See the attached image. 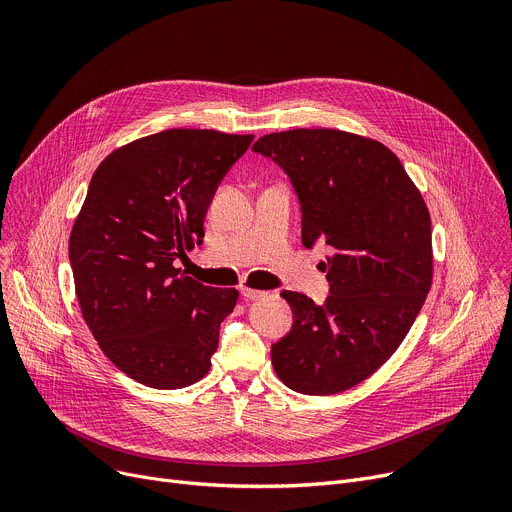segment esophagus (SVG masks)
<instances>
[{
    "label": "esophagus",
    "instance_id": "obj_1",
    "mask_svg": "<svg viewBox=\"0 0 512 512\" xmlns=\"http://www.w3.org/2000/svg\"><path fill=\"white\" fill-rule=\"evenodd\" d=\"M240 297L245 301H259V299L265 297V292L253 290V288H240Z\"/></svg>",
    "mask_w": 512,
    "mask_h": 512
}]
</instances>
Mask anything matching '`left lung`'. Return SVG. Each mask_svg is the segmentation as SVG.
Here are the masks:
<instances>
[{
    "mask_svg": "<svg viewBox=\"0 0 512 512\" xmlns=\"http://www.w3.org/2000/svg\"><path fill=\"white\" fill-rule=\"evenodd\" d=\"M253 151L290 176L303 245L334 249L324 305L282 292L294 321L272 346V365L294 392H344L394 355L425 303L434 278L427 205L400 159L361 134L294 128L265 134Z\"/></svg>",
    "mask_w": 512,
    "mask_h": 512,
    "instance_id": "obj_1",
    "label": "left lung"
}]
</instances>
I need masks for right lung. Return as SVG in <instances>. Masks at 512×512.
Listing matches in <instances>:
<instances>
[{
  "label": "right lung",
  "mask_w": 512,
  "mask_h": 512,
  "mask_svg": "<svg viewBox=\"0 0 512 512\" xmlns=\"http://www.w3.org/2000/svg\"><path fill=\"white\" fill-rule=\"evenodd\" d=\"M253 134L170 128L107 155L76 215L68 255L76 299L105 357L134 382H199L238 290L184 276L218 184Z\"/></svg>",
  "instance_id": "obj_1"
}]
</instances>
